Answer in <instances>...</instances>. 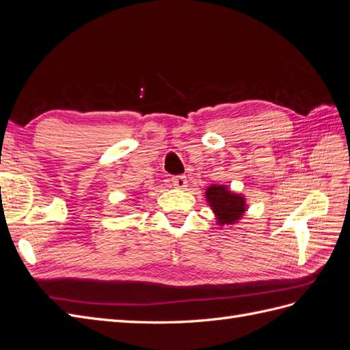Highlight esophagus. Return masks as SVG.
<instances>
[{
  "label": "esophagus",
  "instance_id": "obj_1",
  "mask_svg": "<svg viewBox=\"0 0 350 350\" xmlns=\"http://www.w3.org/2000/svg\"><path fill=\"white\" fill-rule=\"evenodd\" d=\"M172 184H174V187L175 188H179V189H184L187 185H188V181H187V178L185 176H174L172 178Z\"/></svg>",
  "mask_w": 350,
  "mask_h": 350
}]
</instances>
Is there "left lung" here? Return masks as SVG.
<instances>
[{
	"label": "left lung",
	"mask_w": 350,
	"mask_h": 350,
	"mask_svg": "<svg viewBox=\"0 0 350 350\" xmlns=\"http://www.w3.org/2000/svg\"><path fill=\"white\" fill-rule=\"evenodd\" d=\"M204 198L219 226L238 225L248 211L247 197L242 193L232 191L224 184H210L204 191Z\"/></svg>",
	"instance_id": "1"
}]
</instances>
